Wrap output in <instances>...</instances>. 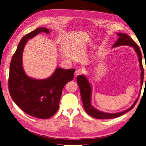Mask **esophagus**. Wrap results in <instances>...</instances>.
I'll return each instance as SVG.
<instances>
[{"instance_id": "obj_1", "label": "esophagus", "mask_w": 146, "mask_h": 146, "mask_svg": "<svg viewBox=\"0 0 146 146\" xmlns=\"http://www.w3.org/2000/svg\"><path fill=\"white\" fill-rule=\"evenodd\" d=\"M84 73L83 70L81 69V68H78V69L76 70V72L74 73V75L76 76H77L80 75V74H81L82 73Z\"/></svg>"}]
</instances>
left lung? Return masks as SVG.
Segmentation results:
<instances>
[{
	"label": "left lung",
	"instance_id": "8db88e82",
	"mask_svg": "<svg viewBox=\"0 0 146 146\" xmlns=\"http://www.w3.org/2000/svg\"><path fill=\"white\" fill-rule=\"evenodd\" d=\"M119 36L118 40L113 45L112 48L118 47L120 46L128 45L134 48L135 51L137 52L138 61L140 62V67L141 70V84L143 85V79H144V70L142 64V54L141 50L139 46L137 45L136 43L131 38L126 34L122 33H117ZM146 81V78H145ZM77 82L79 85L80 96L83 106L86 112L89 115L96 119H109L112 118H115L122 116L126 113H127L131 109L134 108V107L136 104L138 97L135 100L134 103H133L132 106H131L127 110H124L123 111L115 113H105L103 111H100L92 106L91 104V96H92V86L88 81L87 78L85 75H79L77 77Z\"/></svg>",
	"mask_w": 146,
	"mask_h": 146
}]
</instances>
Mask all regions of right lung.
I'll list each match as a JSON object with an SVG mask.
<instances>
[{
  "label": "right lung",
  "instance_id": "add662e5",
  "mask_svg": "<svg viewBox=\"0 0 146 146\" xmlns=\"http://www.w3.org/2000/svg\"><path fill=\"white\" fill-rule=\"evenodd\" d=\"M42 32L50 31L37 28L20 40L11 60L8 86L12 100L23 111L39 119H48L58 110L62 89L73 80L75 69L56 68L50 77L40 80L28 76L23 67L24 48L29 39Z\"/></svg>",
  "mask_w": 146,
  "mask_h": 146
}]
</instances>
